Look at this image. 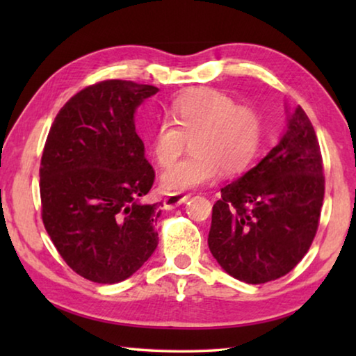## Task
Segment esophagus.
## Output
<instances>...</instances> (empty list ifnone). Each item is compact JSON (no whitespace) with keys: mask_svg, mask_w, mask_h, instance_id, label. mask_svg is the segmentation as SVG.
Returning a JSON list of instances; mask_svg holds the SVG:
<instances>
[{"mask_svg":"<svg viewBox=\"0 0 356 356\" xmlns=\"http://www.w3.org/2000/svg\"><path fill=\"white\" fill-rule=\"evenodd\" d=\"M190 195H182V193H171V195H168L165 197V209L171 210L174 207L180 206V204H184L186 200H188Z\"/></svg>","mask_w":356,"mask_h":356,"instance_id":"obj_1","label":"esophagus"}]
</instances>
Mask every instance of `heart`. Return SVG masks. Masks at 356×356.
<instances>
[{
	"instance_id": "heart-1",
	"label": "heart",
	"mask_w": 356,
	"mask_h": 356,
	"mask_svg": "<svg viewBox=\"0 0 356 356\" xmlns=\"http://www.w3.org/2000/svg\"><path fill=\"white\" fill-rule=\"evenodd\" d=\"M168 118L155 125L150 150L161 166L170 165L191 140V154L161 172L165 191L184 193L210 184L220 168L226 174L246 170L261 146L262 125L250 106L237 105L215 89H196L172 102Z\"/></svg>"
}]
</instances>
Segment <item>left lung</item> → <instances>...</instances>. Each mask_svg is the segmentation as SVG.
Wrapping results in <instances>:
<instances>
[{"label": "left lung", "mask_w": 356, "mask_h": 356, "mask_svg": "<svg viewBox=\"0 0 356 356\" xmlns=\"http://www.w3.org/2000/svg\"><path fill=\"white\" fill-rule=\"evenodd\" d=\"M280 143L221 188L213 204L209 248L227 275L264 284L287 275L316 237L325 193L314 127L300 105H286Z\"/></svg>", "instance_id": "left-lung-1"}]
</instances>
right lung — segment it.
<instances>
[{
    "label": "right lung",
    "instance_id": "right-lung-1",
    "mask_svg": "<svg viewBox=\"0 0 356 356\" xmlns=\"http://www.w3.org/2000/svg\"><path fill=\"white\" fill-rule=\"evenodd\" d=\"M159 92L106 80L75 94L55 118L40 161L42 220L65 264L83 278L116 284L159 245L161 202L146 204L155 172L135 113Z\"/></svg>",
    "mask_w": 356,
    "mask_h": 356
}]
</instances>
